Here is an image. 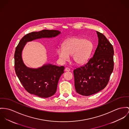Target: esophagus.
<instances>
[{"mask_svg": "<svg viewBox=\"0 0 129 129\" xmlns=\"http://www.w3.org/2000/svg\"><path fill=\"white\" fill-rule=\"evenodd\" d=\"M65 71L66 72H69L70 71V69L69 68L66 67V68H65Z\"/></svg>", "mask_w": 129, "mask_h": 129, "instance_id": "1", "label": "esophagus"}]
</instances>
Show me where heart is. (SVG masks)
Listing matches in <instances>:
<instances>
[{"label":"heart","mask_w":129,"mask_h":129,"mask_svg":"<svg viewBox=\"0 0 129 129\" xmlns=\"http://www.w3.org/2000/svg\"><path fill=\"white\" fill-rule=\"evenodd\" d=\"M93 49V44L90 40L79 37H72L62 44V48L57 50V54L62 61L69 59L72 55L73 61L77 64L85 63L89 58Z\"/></svg>","instance_id":"heart-1"}]
</instances>
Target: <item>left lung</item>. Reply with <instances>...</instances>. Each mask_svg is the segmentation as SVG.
<instances>
[{
	"mask_svg": "<svg viewBox=\"0 0 129 129\" xmlns=\"http://www.w3.org/2000/svg\"><path fill=\"white\" fill-rule=\"evenodd\" d=\"M97 33L98 45L93 56L84 65L74 70L75 89L83 96H90L104 89L114 68L113 46L103 34Z\"/></svg>",
	"mask_w": 129,
	"mask_h": 129,
	"instance_id": "obj_1",
	"label": "left lung"
}]
</instances>
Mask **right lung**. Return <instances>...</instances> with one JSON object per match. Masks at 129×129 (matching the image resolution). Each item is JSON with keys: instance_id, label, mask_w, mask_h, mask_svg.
<instances>
[{"instance_id": "obj_1", "label": "right lung", "mask_w": 129, "mask_h": 129, "mask_svg": "<svg viewBox=\"0 0 129 129\" xmlns=\"http://www.w3.org/2000/svg\"><path fill=\"white\" fill-rule=\"evenodd\" d=\"M55 30H43L27 34L20 40L15 54V70L22 86L28 93L41 98L53 95L57 89L60 77L64 73V67L48 64L37 69L26 67L23 63L21 52L26 42L41 38H51L59 34Z\"/></svg>"}]
</instances>
